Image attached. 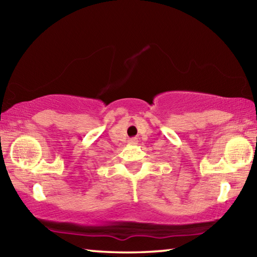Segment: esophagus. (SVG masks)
Returning <instances> with one entry per match:
<instances>
[{
    "label": "esophagus",
    "mask_w": 257,
    "mask_h": 257,
    "mask_svg": "<svg viewBox=\"0 0 257 257\" xmlns=\"http://www.w3.org/2000/svg\"><path fill=\"white\" fill-rule=\"evenodd\" d=\"M137 139L136 138H132V139H130V141H129V144H132V145H136L137 144Z\"/></svg>",
    "instance_id": "obj_1"
}]
</instances>
